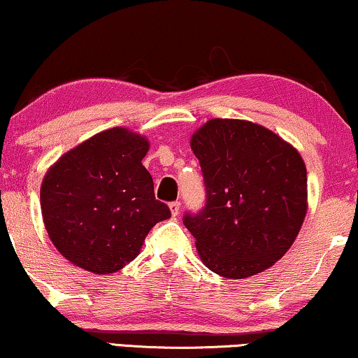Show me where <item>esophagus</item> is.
I'll list each match as a JSON object with an SVG mask.
<instances>
[{
	"label": "esophagus",
	"mask_w": 358,
	"mask_h": 358,
	"mask_svg": "<svg viewBox=\"0 0 358 358\" xmlns=\"http://www.w3.org/2000/svg\"><path fill=\"white\" fill-rule=\"evenodd\" d=\"M169 210H171V213H173V216H178L179 215V210H180V201H171L169 203Z\"/></svg>",
	"instance_id": "1"
}]
</instances>
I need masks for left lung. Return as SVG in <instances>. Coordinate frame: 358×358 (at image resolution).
Wrapping results in <instances>:
<instances>
[{"label": "left lung", "mask_w": 358, "mask_h": 358, "mask_svg": "<svg viewBox=\"0 0 358 358\" xmlns=\"http://www.w3.org/2000/svg\"><path fill=\"white\" fill-rule=\"evenodd\" d=\"M205 206L184 215L201 262L231 279L274 265L307 213V169L297 150L258 124L211 119L192 136Z\"/></svg>", "instance_id": "left-lung-1"}]
</instances>
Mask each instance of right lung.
I'll return each mask as SVG.
<instances>
[{
    "mask_svg": "<svg viewBox=\"0 0 358 358\" xmlns=\"http://www.w3.org/2000/svg\"><path fill=\"white\" fill-rule=\"evenodd\" d=\"M148 142L127 129L100 132L59 158L40 190L45 227L61 255L96 274L138 255L157 222L171 217L142 164Z\"/></svg>",
    "mask_w": 358,
    "mask_h": 358,
    "instance_id": "1",
    "label": "right lung"
}]
</instances>
